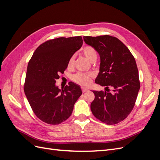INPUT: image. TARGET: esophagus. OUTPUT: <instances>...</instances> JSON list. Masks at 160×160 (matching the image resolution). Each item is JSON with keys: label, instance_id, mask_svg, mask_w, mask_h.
Here are the masks:
<instances>
[{"label": "esophagus", "instance_id": "34e87169", "mask_svg": "<svg viewBox=\"0 0 160 160\" xmlns=\"http://www.w3.org/2000/svg\"><path fill=\"white\" fill-rule=\"evenodd\" d=\"M88 91V89L82 88V92H83V93H85V92H86V91Z\"/></svg>", "mask_w": 160, "mask_h": 160}]
</instances>
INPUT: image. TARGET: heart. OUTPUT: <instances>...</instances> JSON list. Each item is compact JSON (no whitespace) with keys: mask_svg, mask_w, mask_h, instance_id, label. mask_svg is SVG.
<instances>
[{"mask_svg":"<svg viewBox=\"0 0 160 160\" xmlns=\"http://www.w3.org/2000/svg\"><path fill=\"white\" fill-rule=\"evenodd\" d=\"M82 52L84 56L88 59L90 62L93 61L95 59H97L98 57V54L97 51L93 47L91 46H86L83 49H82ZM75 55H72L69 61L68 65L69 67H72L74 65L75 62ZM93 77V75L91 73H83V72H77L75 75L72 76V79L75 83H78L82 87H88L91 83V79Z\"/></svg>","mask_w":160,"mask_h":160,"instance_id":"1","label":"heart"}]
</instances>
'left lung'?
Masks as SVG:
<instances>
[{
	"mask_svg": "<svg viewBox=\"0 0 160 160\" xmlns=\"http://www.w3.org/2000/svg\"><path fill=\"white\" fill-rule=\"evenodd\" d=\"M83 40L100 57L99 72L95 83L108 90L109 87L113 89L112 93L93 91L95 99L91 104L92 113L108 125L118 123L132 111L140 89L135 58L116 37L88 36L83 37Z\"/></svg>",
	"mask_w": 160,
	"mask_h": 160,
	"instance_id": "left-lung-1",
	"label": "left lung"
}]
</instances>
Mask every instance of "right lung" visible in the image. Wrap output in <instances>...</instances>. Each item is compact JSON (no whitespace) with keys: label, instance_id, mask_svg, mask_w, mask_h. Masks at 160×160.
<instances>
[{"label":"right lung","instance_id":"1","mask_svg":"<svg viewBox=\"0 0 160 160\" xmlns=\"http://www.w3.org/2000/svg\"><path fill=\"white\" fill-rule=\"evenodd\" d=\"M82 45L80 36L47 41L28 62L24 91L33 112L43 122L57 125L68 119L81 95L80 86L73 82L62 89L55 83Z\"/></svg>","mask_w":160,"mask_h":160}]
</instances>
